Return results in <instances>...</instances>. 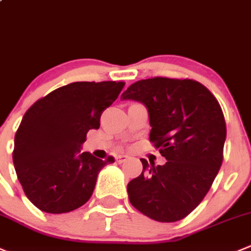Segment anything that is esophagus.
I'll list each match as a JSON object with an SVG mask.
<instances>
[{"mask_svg": "<svg viewBox=\"0 0 251 251\" xmlns=\"http://www.w3.org/2000/svg\"><path fill=\"white\" fill-rule=\"evenodd\" d=\"M127 155H125V154H120V155H118V157H116V160H118L119 163H124V162H126V159H127Z\"/></svg>", "mask_w": 251, "mask_h": 251, "instance_id": "34e87169", "label": "esophagus"}]
</instances>
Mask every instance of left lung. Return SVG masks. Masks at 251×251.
Returning a JSON list of instances; mask_svg holds the SVG:
<instances>
[{"instance_id": "obj_1", "label": "left lung", "mask_w": 251, "mask_h": 251, "mask_svg": "<svg viewBox=\"0 0 251 251\" xmlns=\"http://www.w3.org/2000/svg\"><path fill=\"white\" fill-rule=\"evenodd\" d=\"M121 99L145 104L150 141L168 160L148 165L127 184L131 205L158 222L190 215L212 186L223 162L227 127L220 103L200 82L153 77L131 84Z\"/></svg>"}]
</instances>
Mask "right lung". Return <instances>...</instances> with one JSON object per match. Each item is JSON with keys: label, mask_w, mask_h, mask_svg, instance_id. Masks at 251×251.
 Returning a JSON list of instances; mask_svg holds the SVG:
<instances>
[{"label": "right lung", "mask_w": 251, "mask_h": 251, "mask_svg": "<svg viewBox=\"0 0 251 251\" xmlns=\"http://www.w3.org/2000/svg\"><path fill=\"white\" fill-rule=\"evenodd\" d=\"M125 82H74L38 99L14 136L13 163L24 194L39 210L66 213L91 199L99 172L115 162L81 152L87 132L118 99Z\"/></svg>", "instance_id": "right-lung-1"}]
</instances>
